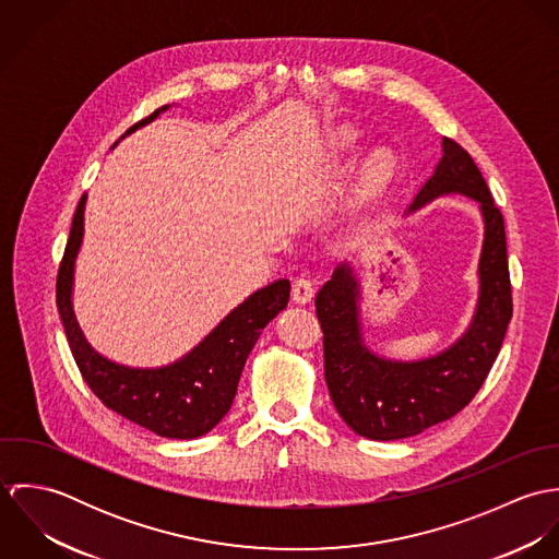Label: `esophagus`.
I'll return each instance as SVG.
<instances>
[{
	"instance_id": "1",
	"label": "esophagus",
	"mask_w": 559,
	"mask_h": 559,
	"mask_svg": "<svg viewBox=\"0 0 559 559\" xmlns=\"http://www.w3.org/2000/svg\"><path fill=\"white\" fill-rule=\"evenodd\" d=\"M314 299V286L308 277H297L293 284V301L299 306H308Z\"/></svg>"
}]
</instances>
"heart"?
Wrapping results in <instances>:
<instances>
[{
    "label": "heart",
    "instance_id": "1",
    "mask_svg": "<svg viewBox=\"0 0 559 559\" xmlns=\"http://www.w3.org/2000/svg\"><path fill=\"white\" fill-rule=\"evenodd\" d=\"M359 146V135L350 129H342V131H335L331 138H329V163L333 169H342L346 159L357 151ZM392 171H394V165L392 159L385 157V155H377L370 160H366V165L361 167V174H359V189H361V195L370 198L374 193H379L388 180L392 178Z\"/></svg>",
    "mask_w": 559,
    "mask_h": 559
}]
</instances>
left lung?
<instances>
[{
	"mask_svg": "<svg viewBox=\"0 0 559 559\" xmlns=\"http://www.w3.org/2000/svg\"><path fill=\"white\" fill-rule=\"evenodd\" d=\"M441 153L404 215L445 195L478 202L484 228L478 301L467 329L435 355L392 359L366 344L361 280L353 262L337 264L317 295L329 396L353 432L374 441L419 435L465 408L492 368L512 319L503 217L469 153L448 138Z\"/></svg>",
	"mask_w": 559,
	"mask_h": 559,
	"instance_id": "obj_1",
	"label": "left lung"
}]
</instances>
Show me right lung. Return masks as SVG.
Instances as JSON below:
<instances>
[{
  "instance_id": "obj_1",
  "label": "right lung",
  "mask_w": 559,
  "mask_h": 559,
  "mask_svg": "<svg viewBox=\"0 0 559 559\" xmlns=\"http://www.w3.org/2000/svg\"><path fill=\"white\" fill-rule=\"evenodd\" d=\"M169 107L171 105H163L153 116L131 127L120 140L155 122ZM85 202L87 193L81 195L78 204L56 286L58 312L81 377L107 408L159 437L198 439L211 432L233 406L245 361L260 331L288 306L290 282L275 280L251 293L189 353L171 364L157 368L118 364L100 355L85 340L73 310L75 264L83 242Z\"/></svg>"
}]
</instances>
